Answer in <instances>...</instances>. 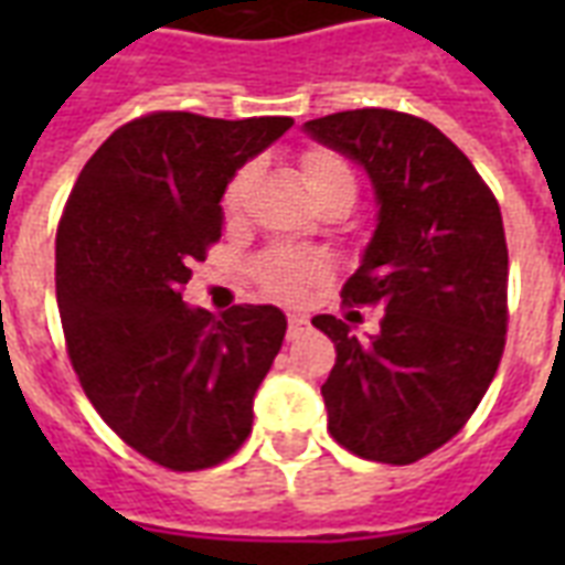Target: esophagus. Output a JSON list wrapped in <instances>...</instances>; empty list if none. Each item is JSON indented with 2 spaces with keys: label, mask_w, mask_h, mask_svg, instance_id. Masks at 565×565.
<instances>
[{
  "label": "esophagus",
  "mask_w": 565,
  "mask_h": 565,
  "mask_svg": "<svg viewBox=\"0 0 565 565\" xmlns=\"http://www.w3.org/2000/svg\"><path fill=\"white\" fill-rule=\"evenodd\" d=\"M308 331V317L301 313H290V326H287V340H299Z\"/></svg>",
  "instance_id": "1"
}]
</instances>
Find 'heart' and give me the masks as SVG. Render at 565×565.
<instances>
[{
	"instance_id": "b5f03b06",
	"label": "heart",
	"mask_w": 565,
	"mask_h": 565,
	"mask_svg": "<svg viewBox=\"0 0 565 565\" xmlns=\"http://www.w3.org/2000/svg\"><path fill=\"white\" fill-rule=\"evenodd\" d=\"M301 172H305V184L308 188H313L319 181L334 179V175H349L345 163L328 152L305 154ZM239 188H243V175L231 181L228 193H225V204L228 207L237 204ZM319 275H322V264H319L317 257L301 255V252H273V255H266L260 260V278H264L266 290H273L275 296H284V299L301 296L305 287L317 281Z\"/></svg>"
}]
</instances>
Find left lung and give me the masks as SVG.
I'll return each mask as SVG.
<instances>
[{
	"label": "left lung",
	"instance_id": "obj_1",
	"mask_svg": "<svg viewBox=\"0 0 565 565\" xmlns=\"http://www.w3.org/2000/svg\"><path fill=\"white\" fill-rule=\"evenodd\" d=\"M305 135L366 172L375 231L343 299L384 308L377 334L319 313L337 345L322 384L331 437L407 466L455 437L499 370L508 331V243L495 195L437 126L363 108ZM352 319V317H345Z\"/></svg>",
	"mask_w": 565,
	"mask_h": 565
}]
</instances>
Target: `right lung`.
Wrapping results in <instances>:
<instances>
[{
	"mask_svg": "<svg viewBox=\"0 0 565 565\" xmlns=\"http://www.w3.org/2000/svg\"><path fill=\"white\" fill-rule=\"evenodd\" d=\"M290 128L181 110L135 119L84 163L57 225V310L84 393L128 446L175 472L243 446L281 352L275 305L213 317L181 290L220 239L231 179Z\"/></svg>",
	"mask_w": 565,
	"mask_h": 565,
	"instance_id": "add662e5",
	"label": "right lung"
}]
</instances>
